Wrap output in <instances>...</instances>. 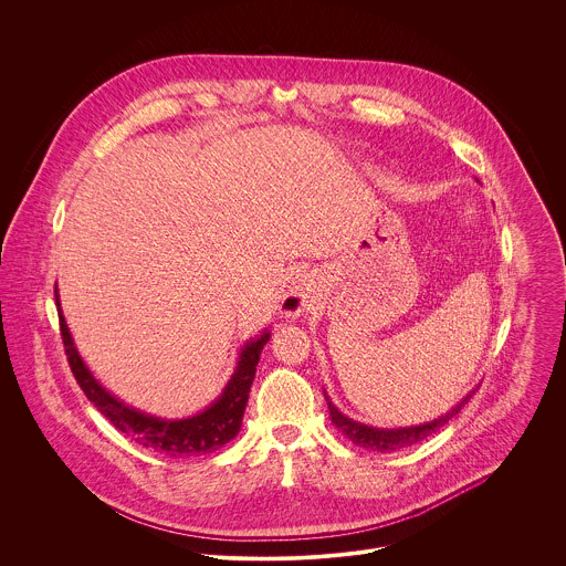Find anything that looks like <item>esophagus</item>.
<instances>
[{
    "label": "esophagus",
    "instance_id": "34e87169",
    "mask_svg": "<svg viewBox=\"0 0 566 566\" xmlns=\"http://www.w3.org/2000/svg\"><path fill=\"white\" fill-rule=\"evenodd\" d=\"M312 287H310V283L305 281V279H298V281H294L290 287H287V292H285V296H283V312L287 314V316H301L307 307H310V303H312Z\"/></svg>",
    "mask_w": 566,
    "mask_h": 566
}]
</instances>
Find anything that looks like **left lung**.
<instances>
[{
	"label": "left lung",
	"instance_id": "left-lung-1",
	"mask_svg": "<svg viewBox=\"0 0 566 566\" xmlns=\"http://www.w3.org/2000/svg\"><path fill=\"white\" fill-rule=\"evenodd\" d=\"M475 392V390H473ZM467 395L460 403L455 405L451 411H447L444 416L431 420V422H422V424H413V427H399V429H379V427H370V424H364V422H357L353 418H348L346 413H342L331 397L324 392V399L328 405V413H331V422L357 447H364V449H370V451H381V453H392V451H399L405 447H411L420 440H424L427 436L436 433L442 424H447L455 413H460V409L464 405L469 403V399L473 397Z\"/></svg>",
	"mask_w": 566,
	"mask_h": 566
}]
</instances>
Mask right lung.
Segmentation results:
<instances>
[{"mask_svg":"<svg viewBox=\"0 0 566 566\" xmlns=\"http://www.w3.org/2000/svg\"><path fill=\"white\" fill-rule=\"evenodd\" d=\"M54 296H56V305H59L61 335H63V344H65V353H67L72 373H74L76 381L81 384L86 399L95 405L97 411H102L119 431L133 436L146 449H153V451L169 455V458H189V455L218 451L220 447H224L240 433L250 386H252L254 373H256V364H259L263 346L270 339L268 328L261 331L259 337L243 344L235 373L231 375L222 395L213 403L205 407L202 411H198L196 416L167 420L161 416H150L146 411H139V409L119 401L93 377V373L84 364V359L74 344L70 326L65 323L59 290H54Z\"/></svg>","mask_w":566,"mask_h":566,"instance_id":"1","label":"right lung"}]
</instances>
